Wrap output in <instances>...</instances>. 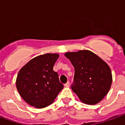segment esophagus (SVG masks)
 Returning a JSON list of instances; mask_svg holds the SVG:
<instances>
[{
    "label": "esophagus",
    "instance_id": "obj_1",
    "mask_svg": "<svg viewBox=\"0 0 125 125\" xmlns=\"http://www.w3.org/2000/svg\"><path fill=\"white\" fill-rule=\"evenodd\" d=\"M64 85H65V87H68L70 86V82H69V81H67V83H66Z\"/></svg>",
    "mask_w": 125,
    "mask_h": 125
}]
</instances>
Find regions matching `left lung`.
I'll return each mask as SVG.
<instances>
[{
    "instance_id": "8db88e82",
    "label": "left lung",
    "mask_w": 125,
    "mask_h": 125,
    "mask_svg": "<svg viewBox=\"0 0 125 125\" xmlns=\"http://www.w3.org/2000/svg\"><path fill=\"white\" fill-rule=\"evenodd\" d=\"M65 56L74 67L73 82L71 87L79 99L88 105H95L106 96L112 83L109 65L89 50L67 52Z\"/></svg>"
}]
</instances>
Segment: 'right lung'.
Masks as SVG:
<instances>
[{
  "label": "right lung",
  "mask_w": 125,
  "mask_h": 125,
  "mask_svg": "<svg viewBox=\"0 0 125 125\" xmlns=\"http://www.w3.org/2000/svg\"><path fill=\"white\" fill-rule=\"evenodd\" d=\"M58 53L38 55L20 70L16 79V88L20 96L32 107L41 109L53 102L63 88L58 73L53 70Z\"/></svg>",
  "instance_id": "right-lung-1"
}]
</instances>
